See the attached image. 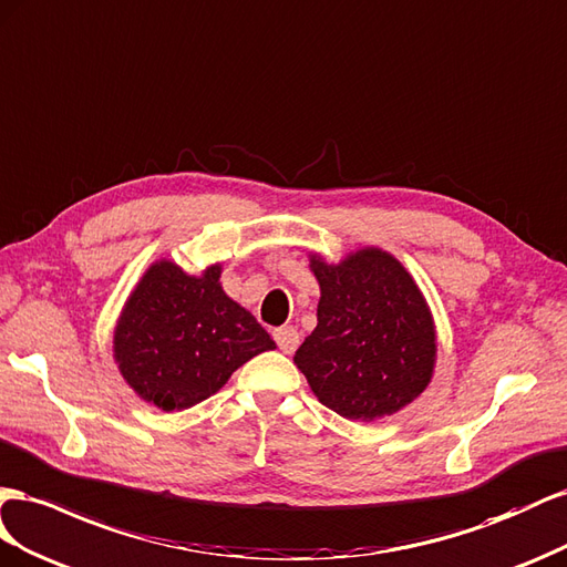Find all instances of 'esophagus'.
Here are the masks:
<instances>
[{
  "label": "esophagus",
  "instance_id": "34e87169",
  "mask_svg": "<svg viewBox=\"0 0 567 567\" xmlns=\"http://www.w3.org/2000/svg\"><path fill=\"white\" fill-rule=\"evenodd\" d=\"M272 337H275V342H278L280 351H285V353H295L297 347H299V332L292 326L278 328V330L272 332Z\"/></svg>",
  "mask_w": 567,
  "mask_h": 567
}]
</instances>
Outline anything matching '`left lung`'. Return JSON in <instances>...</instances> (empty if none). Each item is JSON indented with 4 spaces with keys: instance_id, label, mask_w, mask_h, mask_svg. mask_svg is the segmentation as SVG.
<instances>
[{
    "instance_id": "1",
    "label": "left lung",
    "mask_w": 567,
    "mask_h": 567,
    "mask_svg": "<svg viewBox=\"0 0 567 567\" xmlns=\"http://www.w3.org/2000/svg\"><path fill=\"white\" fill-rule=\"evenodd\" d=\"M320 285L318 326L295 363L322 406L349 420H378L409 406L434 373L430 306L392 254L365 247L328 264L311 254Z\"/></svg>"
}]
</instances>
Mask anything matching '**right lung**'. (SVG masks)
I'll return each mask as SVG.
<instances>
[{
    "instance_id": "right-lung-1",
    "label": "right lung",
    "mask_w": 567,
    "mask_h": 567,
    "mask_svg": "<svg viewBox=\"0 0 567 567\" xmlns=\"http://www.w3.org/2000/svg\"><path fill=\"white\" fill-rule=\"evenodd\" d=\"M220 266L187 275L156 261L127 297L113 359L133 392L161 411H185L216 394L239 365L275 349L256 318L220 287Z\"/></svg>"
}]
</instances>
